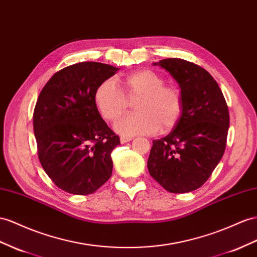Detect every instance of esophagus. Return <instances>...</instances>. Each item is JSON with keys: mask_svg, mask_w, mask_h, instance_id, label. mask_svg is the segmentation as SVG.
Here are the masks:
<instances>
[{"mask_svg": "<svg viewBox=\"0 0 257 257\" xmlns=\"http://www.w3.org/2000/svg\"><path fill=\"white\" fill-rule=\"evenodd\" d=\"M133 140V138H130V137H121L120 138V142L123 144V143H127V142H129V141H131Z\"/></svg>", "mask_w": 257, "mask_h": 257, "instance_id": "esophagus-1", "label": "esophagus"}]
</instances>
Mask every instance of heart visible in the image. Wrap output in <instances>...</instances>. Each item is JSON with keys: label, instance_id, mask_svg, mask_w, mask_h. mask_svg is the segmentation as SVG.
I'll use <instances>...</instances> for the list:
<instances>
[{"label": "heart", "instance_id": "1", "mask_svg": "<svg viewBox=\"0 0 257 257\" xmlns=\"http://www.w3.org/2000/svg\"><path fill=\"white\" fill-rule=\"evenodd\" d=\"M121 90L106 80L98 84L94 102L107 121H115L136 102L137 114L121 118L115 124L118 134L126 137L169 133L179 123L183 114V96L178 87L165 84V79L151 69H141L124 77Z\"/></svg>", "mask_w": 257, "mask_h": 257}]
</instances>
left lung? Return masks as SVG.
Masks as SVG:
<instances>
[{
    "mask_svg": "<svg viewBox=\"0 0 257 257\" xmlns=\"http://www.w3.org/2000/svg\"><path fill=\"white\" fill-rule=\"evenodd\" d=\"M154 65L178 82L185 107L172 133L153 141L149 173L169 192H191L206 182L225 153L227 103L218 83L201 66L181 58H165Z\"/></svg>",
    "mask_w": 257,
    "mask_h": 257,
    "instance_id": "8db88e82",
    "label": "left lung"
}]
</instances>
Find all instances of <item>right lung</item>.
Masks as SVG:
<instances>
[{"label": "right lung", "instance_id": "right-lung-1", "mask_svg": "<svg viewBox=\"0 0 257 257\" xmlns=\"http://www.w3.org/2000/svg\"><path fill=\"white\" fill-rule=\"evenodd\" d=\"M117 70L97 62L67 66L52 76L38 97L34 131L39 160L66 192L91 194L111 176L110 153L120 140L102 119L94 92Z\"/></svg>", "mask_w": 257, "mask_h": 257}]
</instances>
